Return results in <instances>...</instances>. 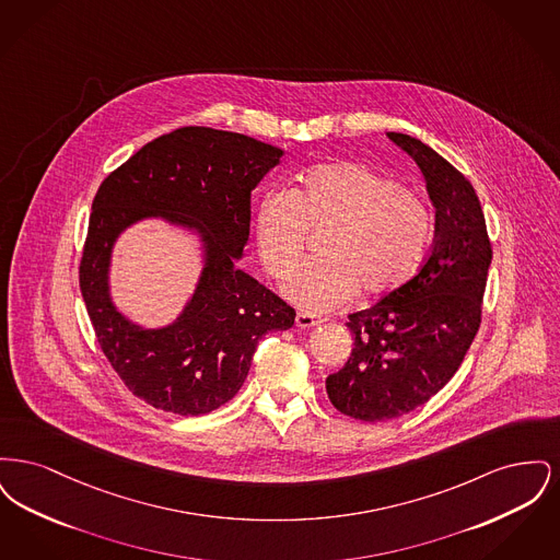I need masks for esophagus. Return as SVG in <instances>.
Masks as SVG:
<instances>
[{
    "instance_id": "1",
    "label": "esophagus",
    "mask_w": 560,
    "mask_h": 560,
    "mask_svg": "<svg viewBox=\"0 0 560 560\" xmlns=\"http://www.w3.org/2000/svg\"><path fill=\"white\" fill-rule=\"evenodd\" d=\"M320 319H317L315 315H311V313H298L295 315V325L298 327H302V329H308V327H315V325H319Z\"/></svg>"
}]
</instances>
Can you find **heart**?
I'll return each instance as SVG.
<instances>
[{"mask_svg":"<svg viewBox=\"0 0 560 560\" xmlns=\"http://www.w3.org/2000/svg\"><path fill=\"white\" fill-rule=\"evenodd\" d=\"M432 222L424 199L359 161L311 167L300 187L270 190L256 215L262 265L285 279L320 235L319 258L285 283V295L311 313H327L357 290L377 298L399 290L422 265Z\"/></svg>","mask_w":560,"mask_h":560,"instance_id":"b5f03b06","label":"heart"}]
</instances>
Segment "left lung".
<instances>
[{"instance_id": "8db88e82", "label": "left lung", "mask_w": 560, "mask_h": 560, "mask_svg": "<svg viewBox=\"0 0 560 560\" xmlns=\"http://www.w3.org/2000/svg\"><path fill=\"white\" fill-rule=\"evenodd\" d=\"M420 165L434 208V241L418 272L372 308L348 315L352 350L327 375L338 411L384 422L434 397L479 331L491 241L470 180L418 138L388 132Z\"/></svg>"}]
</instances>
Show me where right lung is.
<instances>
[{"label": "right lung", "mask_w": 560, "mask_h": 560, "mask_svg": "<svg viewBox=\"0 0 560 560\" xmlns=\"http://www.w3.org/2000/svg\"><path fill=\"white\" fill-rule=\"evenodd\" d=\"M281 155L243 133L187 126L144 144L98 187L80 290L101 350L133 397L178 416L210 413L237 395L262 336L292 327V306L235 267L249 237L252 188ZM147 214L195 225L209 252L191 304L165 330H138L107 298L109 247Z\"/></svg>", "instance_id": "right-lung-1"}]
</instances>
